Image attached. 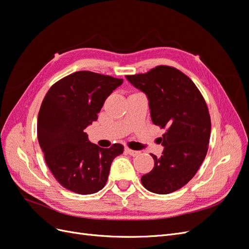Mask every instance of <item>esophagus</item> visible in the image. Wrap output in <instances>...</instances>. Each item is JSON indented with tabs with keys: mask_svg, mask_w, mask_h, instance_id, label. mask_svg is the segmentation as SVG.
I'll return each mask as SVG.
<instances>
[{
	"mask_svg": "<svg viewBox=\"0 0 249 249\" xmlns=\"http://www.w3.org/2000/svg\"><path fill=\"white\" fill-rule=\"evenodd\" d=\"M125 152L129 154L130 156H133V157H136L140 154V152H138V150H133V149H130V148H125Z\"/></svg>",
	"mask_w": 249,
	"mask_h": 249,
	"instance_id": "34e87169",
	"label": "esophagus"
}]
</instances>
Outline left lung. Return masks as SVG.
<instances>
[{"label": "left lung", "instance_id": "1", "mask_svg": "<svg viewBox=\"0 0 249 249\" xmlns=\"http://www.w3.org/2000/svg\"><path fill=\"white\" fill-rule=\"evenodd\" d=\"M126 79L146 94L153 124L166 129L160 138L162 156L152 155L155 166L141 183L153 193L175 192L195 176L206 158L211 134L206 101L192 80L171 66L159 65Z\"/></svg>", "mask_w": 249, "mask_h": 249}]
</instances>
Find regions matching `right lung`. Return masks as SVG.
Listing matches in <instances>:
<instances>
[{"label": "right lung", "instance_id": "obj_1", "mask_svg": "<svg viewBox=\"0 0 249 249\" xmlns=\"http://www.w3.org/2000/svg\"><path fill=\"white\" fill-rule=\"evenodd\" d=\"M123 82L81 71L56 82L44 96L37 138L49 169L67 190L83 195L99 192L107 183L112 161L124 153L119 143L109 148L93 144L84 132Z\"/></svg>", "mask_w": 249, "mask_h": 249}]
</instances>
